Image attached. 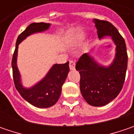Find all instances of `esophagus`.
<instances>
[{
	"label": "esophagus",
	"mask_w": 134,
	"mask_h": 134,
	"mask_svg": "<svg viewBox=\"0 0 134 134\" xmlns=\"http://www.w3.org/2000/svg\"><path fill=\"white\" fill-rule=\"evenodd\" d=\"M69 68L70 69H75V62L73 60H70L69 61Z\"/></svg>",
	"instance_id": "34e87169"
}]
</instances>
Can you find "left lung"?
Wrapping results in <instances>:
<instances>
[{
	"instance_id": "8db88e82",
	"label": "left lung",
	"mask_w": 134,
	"mask_h": 134,
	"mask_svg": "<svg viewBox=\"0 0 134 134\" xmlns=\"http://www.w3.org/2000/svg\"><path fill=\"white\" fill-rule=\"evenodd\" d=\"M98 38L112 37L116 45V57L108 67L98 65L89 54H83L76 63L80 75V89L83 98L94 107L107 104L116 98L123 87L127 67L125 39L109 21L93 19Z\"/></svg>"
}]
</instances>
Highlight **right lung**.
Listing matches in <instances>:
<instances>
[{
    "mask_svg": "<svg viewBox=\"0 0 134 134\" xmlns=\"http://www.w3.org/2000/svg\"><path fill=\"white\" fill-rule=\"evenodd\" d=\"M50 25V24L43 22L30 24L18 36L12 60L13 80L16 90L24 100L39 108L50 107L54 105L59 100L62 86L69 71V62L64 64L54 65L42 80L33 87L27 89L21 85V76L17 67L18 47V44L28 36L34 33L44 31L49 28Z\"/></svg>",
    "mask_w": 134,
    "mask_h": 134,
    "instance_id": "right-lung-1",
    "label": "right lung"
}]
</instances>
